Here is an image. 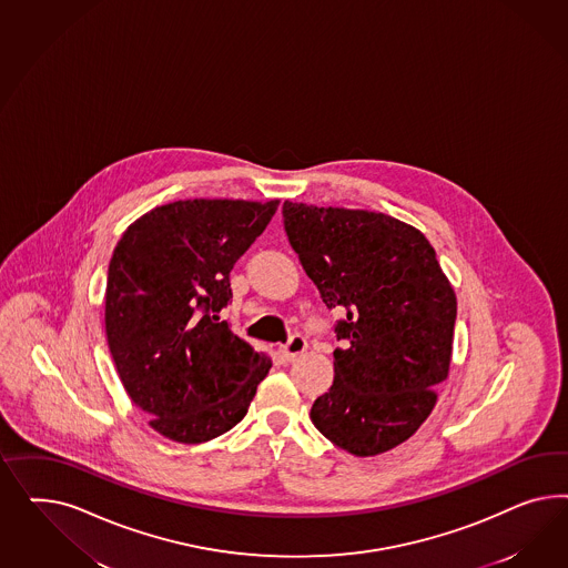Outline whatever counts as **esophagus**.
<instances>
[{
	"label": "esophagus",
	"instance_id": "1",
	"mask_svg": "<svg viewBox=\"0 0 568 568\" xmlns=\"http://www.w3.org/2000/svg\"><path fill=\"white\" fill-rule=\"evenodd\" d=\"M306 347H308V344H306V339L302 335H293L287 344L281 345L278 352H281L283 361L290 362L293 358H297V356H302L306 352Z\"/></svg>",
	"mask_w": 568,
	"mask_h": 568
}]
</instances>
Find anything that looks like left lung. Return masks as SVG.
<instances>
[{"mask_svg": "<svg viewBox=\"0 0 568 568\" xmlns=\"http://www.w3.org/2000/svg\"><path fill=\"white\" fill-rule=\"evenodd\" d=\"M285 231L328 310H344L335 378L310 418L331 444L377 456L410 439L452 361L456 293L429 240L389 214L283 204Z\"/></svg>", "mask_w": 568, "mask_h": 568, "instance_id": "1", "label": "left lung"}]
</instances>
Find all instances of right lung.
<instances>
[{
    "mask_svg": "<svg viewBox=\"0 0 568 568\" xmlns=\"http://www.w3.org/2000/svg\"><path fill=\"white\" fill-rule=\"evenodd\" d=\"M278 200H179L129 224L108 268L105 337L131 402L176 444H204L247 414L273 361L219 312L233 264Z\"/></svg>",
    "mask_w": 568,
    "mask_h": 568,
    "instance_id": "obj_1",
    "label": "right lung"
}]
</instances>
